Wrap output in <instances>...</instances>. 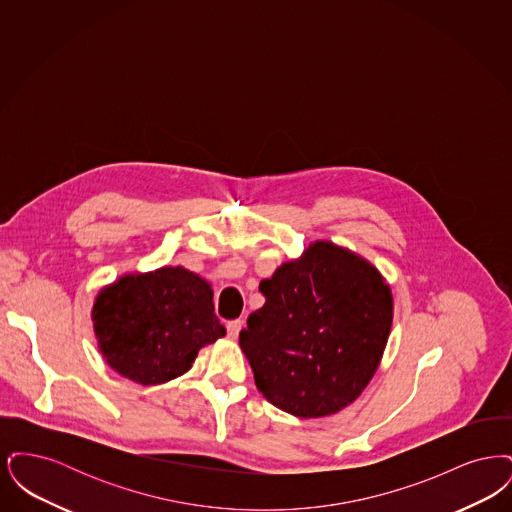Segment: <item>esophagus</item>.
<instances>
[{
	"label": "esophagus",
	"mask_w": 512,
	"mask_h": 512,
	"mask_svg": "<svg viewBox=\"0 0 512 512\" xmlns=\"http://www.w3.org/2000/svg\"><path fill=\"white\" fill-rule=\"evenodd\" d=\"M242 328H244V320H232V322H228V324H226L228 338H230V340H236V338L240 336Z\"/></svg>",
	"instance_id": "34e87169"
}]
</instances>
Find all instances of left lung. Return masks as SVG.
Masks as SVG:
<instances>
[{
  "mask_svg": "<svg viewBox=\"0 0 512 512\" xmlns=\"http://www.w3.org/2000/svg\"><path fill=\"white\" fill-rule=\"evenodd\" d=\"M259 290L267 301L240 334L257 390L297 418L349 407L390 338L393 295L382 272L349 247L317 240Z\"/></svg>",
  "mask_w": 512,
  "mask_h": 512,
  "instance_id": "left-lung-1",
  "label": "left lung"
}]
</instances>
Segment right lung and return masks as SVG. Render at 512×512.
Returning <instances> with one entry per match:
<instances>
[{"instance_id":"add662e5","label":"right lung","mask_w":512,"mask_h":512,"mask_svg":"<svg viewBox=\"0 0 512 512\" xmlns=\"http://www.w3.org/2000/svg\"><path fill=\"white\" fill-rule=\"evenodd\" d=\"M92 322L105 363L142 386L186 374L199 349L226 334L211 282L182 265L126 272L103 286Z\"/></svg>"}]
</instances>
